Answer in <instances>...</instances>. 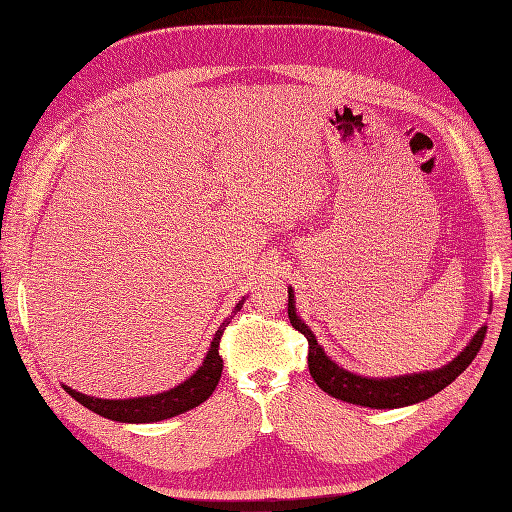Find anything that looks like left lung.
Masks as SVG:
<instances>
[{
	"instance_id": "1",
	"label": "left lung",
	"mask_w": 512,
	"mask_h": 512,
	"mask_svg": "<svg viewBox=\"0 0 512 512\" xmlns=\"http://www.w3.org/2000/svg\"><path fill=\"white\" fill-rule=\"evenodd\" d=\"M288 318L292 327L307 337L309 374H312L320 389L335 399L348 401V404L376 410L412 406L446 389V386L451 384L461 371H466V367L474 361V356L480 350V346H483V339L487 333V327H480L476 335L470 339V344L463 348L451 363L440 369L395 378H365L352 374V371L339 367L335 361L329 359L327 352H324L322 346L316 342V335L309 331L307 324L297 316L292 288H288Z\"/></svg>"
}]
</instances>
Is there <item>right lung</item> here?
I'll use <instances>...</instances> for the list:
<instances>
[{
    "instance_id": "add662e5",
    "label": "right lung",
    "mask_w": 512,
    "mask_h": 512,
    "mask_svg": "<svg viewBox=\"0 0 512 512\" xmlns=\"http://www.w3.org/2000/svg\"><path fill=\"white\" fill-rule=\"evenodd\" d=\"M243 301L245 299L237 303V307L232 309L230 316L220 324L218 331H215L203 365H200L188 380H183L179 386H175V389L158 393V395L132 397V399L89 397L83 393H76L74 389H70V386H64L66 393L72 395L79 404H83L91 412L119 423H158V421H164V418H173L177 414H183L200 406L203 401L211 397L215 386L220 382L222 367H224V361L220 356V339L230 320L235 318V314L243 307Z\"/></svg>"
}]
</instances>
